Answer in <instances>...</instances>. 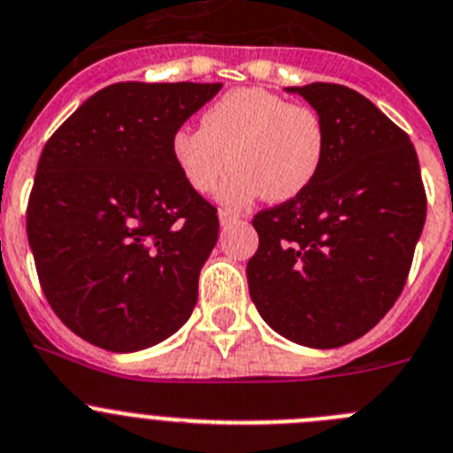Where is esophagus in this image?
I'll return each mask as SVG.
<instances>
[{"mask_svg":"<svg viewBox=\"0 0 453 453\" xmlns=\"http://www.w3.org/2000/svg\"><path fill=\"white\" fill-rule=\"evenodd\" d=\"M219 221H221V226H230V223L239 221V214L230 212V210H221L219 212Z\"/></svg>","mask_w":453,"mask_h":453,"instance_id":"obj_1","label":"esophagus"}]
</instances>
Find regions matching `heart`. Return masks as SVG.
I'll return each instance as SVG.
<instances>
[{
    "label": "heart",
    "mask_w": 453,
    "mask_h": 453,
    "mask_svg": "<svg viewBox=\"0 0 453 453\" xmlns=\"http://www.w3.org/2000/svg\"><path fill=\"white\" fill-rule=\"evenodd\" d=\"M324 125L311 107L259 87L227 91L203 113V127L185 125L172 136V156L198 194L219 188V201L243 207L261 192L268 201L299 196L324 160Z\"/></svg>",
    "instance_id": "b5f03b06"
}]
</instances>
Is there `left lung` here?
Returning <instances> with one entry per match:
<instances>
[{
    "instance_id": "obj_1",
    "label": "left lung",
    "mask_w": 453,
    "mask_h": 453,
    "mask_svg": "<svg viewBox=\"0 0 453 453\" xmlns=\"http://www.w3.org/2000/svg\"><path fill=\"white\" fill-rule=\"evenodd\" d=\"M324 125V160L299 196L255 217L248 288L273 331L308 349L369 333L403 293L426 198L416 150L349 87H286Z\"/></svg>"
}]
</instances>
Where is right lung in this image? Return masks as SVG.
Segmentation results:
<instances>
[{
    "label": "right lung",
    "instance_id": "right-lung-1",
    "mask_svg": "<svg viewBox=\"0 0 453 453\" xmlns=\"http://www.w3.org/2000/svg\"><path fill=\"white\" fill-rule=\"evenodd\" d=\"M221 87L111 84L44 145L28 246L50 308L88 344L150 349L192 315L219 217L180 174L172 136Z\"/></svg>",
    "mask_w": 453,
    "mask_h": 453
}]
</instances>
